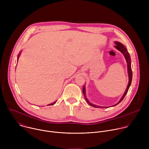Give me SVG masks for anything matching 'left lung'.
<instances>
[{
    "instance_id": "obj_1",
    "label": "left lung",
    "mask_w": 149,
    "mask_h": 149,
    "mask_svg": "<svg viewBox=\"0 0 149 149\" xmlns=\"http://www.w3.org/2000/svg\"><path fill=\"white\" fill-rule=\"evenodd\" d=\"M115 44H116V45L115 46V48L116 49H117L119 51H120L124 56L125 58V60H126V62H127V70H128V75H129V83H128V85H127V88L125 91V93L124 94H123V95L122 96L120 100V101L117 103L115 105H113L112 107H113V106H115L117 104H118L124 98V97L125 96V95L127 94V92H128V90L130 87V85H131V83H132V77H133V74H132V67H131V58H130V54L128 52V51H127L126 48L122 44H121L120 42H115ZM82 93H83V94L84 95V98L85 99H86V101L88 102V104L89 105H90L91 106H93V107H96V108H105V107H101V106H98V105H94L93 104H91L89 100L87 99V97H86V88H85V86H84L83 87V88H82Z\"/></svg>"
}]
</instances>
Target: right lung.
<instances>
[{
  "mask_svg": "<svg viewBox=\"0 0 149 149\" xmlns=\"http://www.w3.org/2000/svg\"><path fill=\"white\" fill-rule=\"evenodd\" d=\"M20 54V53H19V55H18V56H17V60H18V58H19V56ZM56 101L54 102H52V103H51V104H49V105H54V104H55V103H56Z\"/></svg>",
  "mask_w": 149,
  "mask_h": 149,
  "instance_id": "add662e5",
  "label": "right lung"
}]
</instances>
